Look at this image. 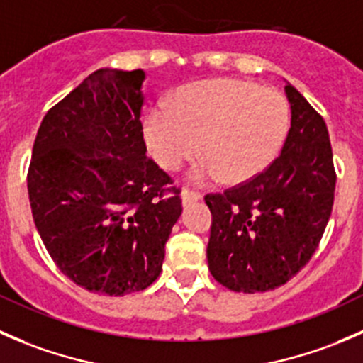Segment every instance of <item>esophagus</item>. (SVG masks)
Wrapping results in <instances>:
<instances>
[{"label": "esophagus", "mask_w": 363, "mask_h": 363, "mask_svg": "<svg viewBox=\"0 0 363 363\" xmlns=\"http://www.w3.org/2000/svg\"><path fill=\"white\" fill-rule=\"evenodd\" d=\"M201 194L199 192H192V190H183L182 194V204L183 206H189V204L196 203V201L201 199Z\"/></svg>", "instance_id": "34e87169"}]
</instances>
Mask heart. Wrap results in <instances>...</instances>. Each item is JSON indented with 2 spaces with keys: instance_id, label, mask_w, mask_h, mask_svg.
Listing matches in <instances>:
<instances>
[{
  "instance_id": "1",
  "label": "heart",
  "mask_w": 363,
  "mask_h": 363,
  "mask_svg": "<svg viewBox=\"0 0 363 363\" xmlns=\"http://www.w3.org/2000/svg\"><path fill=\"white\" fill-rule=\"evenodd\" d=\"M289 127L284 95L249 79L218 77L178 89L143 116V141L164 171H178L199 153V182L233 185L259 177L277 159Z\"/></svg>"
}]
</instances>
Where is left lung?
Returning <instances> with one entry per match:
<instances>
[{
	"label": "left lung",
	"instance_id": "8db88e82",
	"mask_svg": "<svg viewBox=\"0 0 363 363\" xmlns=\"http://www.w3.org/2000/svg\"><path fill=\"white\" fill-rule=\"evenodd\" d=\"M291 128L281 157L254 180L204 197L208 268L236 293L272 291L295 277L328 224L335 169L325 120L286 82Z\"/></svg>",
	"mask_w": 363,
	"mask_h": 363
}]
</instances>
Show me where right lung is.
Masks as SVG:
<instances>
[{
	"label": "right lung",
	"instance_id": "obj_1",
	"mask_svg": "<svg viewBox=\"0 0 363 363\" xmlns=\"http://www.w3.org/2000/svg\"><path fill=\"white\" fill-rule=\"evenodd\" d=\"M145 77L118 68L89 74L44 116L28 171L45 249L70 281L100 295L155 282L182 215L180 190L146 157Z\"/></svg>",
	"mask_w": 363,
	"mask_h": 363
}]
</instances>
